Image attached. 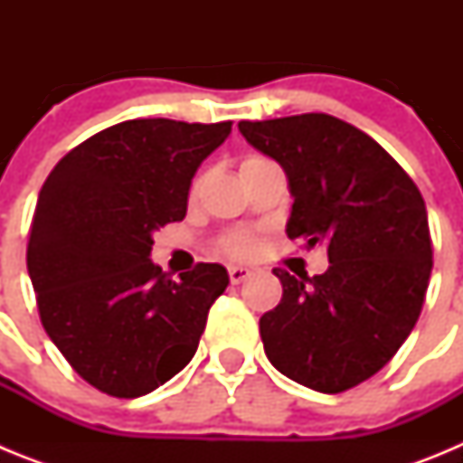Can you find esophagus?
Masks as SVG:
<instances>
[{"label":"esophagus","mask_w":463,"mask_h":463,"mask_svg":"<svg viewBox=\"0 0 463 463\" xmlns=\"http://www.w3.org/2000/svg\"><path fill=\"white\" fill-rule=\"evenodd\" d=\"M252 271L250 269L245 267H229V280L234 282V285H239V282H243L245 278H250Z\"/></svg>","instance_id":"esophagus-1"}]
</instances>
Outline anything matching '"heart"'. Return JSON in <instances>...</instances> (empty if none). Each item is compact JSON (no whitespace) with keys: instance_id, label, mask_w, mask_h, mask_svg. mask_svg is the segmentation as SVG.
Returning <instances> with one entry per match:
<instances>
[{"instance_id":"heart-1","label":"heart","mask_w":463,"mask_h":463,"mask_svg":"<svg viewBox=\"0 0 463 463\" xmlns=\"http://www.w3.org/2000/svg\"><path fill=\"white\" fill-rule=\"evenodd\" d=\"M220 245H222V250L232 257H250L257 252L260 241H257V236L250 234V232H234V234L224 236Z\"/></svg>"}]
</instances>
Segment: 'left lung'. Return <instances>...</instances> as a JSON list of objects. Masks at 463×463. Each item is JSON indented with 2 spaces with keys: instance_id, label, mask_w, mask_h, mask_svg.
Listing matches in <instances>:
<instances>
[{
  "instance_id": "8db88e82",
  "label": "left lung",
  "mask_w": 463,
  "mask_h": 463,
  "mask_svg": "<svg viewBox=\"0 0 463 463\" xmlns=\"http://www.w3.org/2000/svg\"><path fill=\"white\" fill-rule=\"evenodd\" d=\"M239 129L288 174L289 239L329 257L313 278L273 269L282 298L261 315L264 353L310 390H353L394 357L422 313L433 267L422 194L378 141L326 113Z\"/></svg>"
}]
</instances>
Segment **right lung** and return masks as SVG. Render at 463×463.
<instances>
[{"label":"right lung","mask_w":463,"mask_h":463,"mask_svg":"<svg viewBox=\"0 0 463 463\" xmlns=\"http://www.w3.org/2000/svg\"><path fill=\"white\" fill-rule=\"evenodd\" d=\"M232 122L138 118L69 150L39 192L27 271L41 325L71 369L118 399L157 390L194 357L227 269L174 280L150 261L155 229L181 222L192 175Z\"/></svg>","instance_id":"obj_1"}]
</instances>
